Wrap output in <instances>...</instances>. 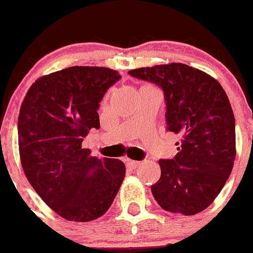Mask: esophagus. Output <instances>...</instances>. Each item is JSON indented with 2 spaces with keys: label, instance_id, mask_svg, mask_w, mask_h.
<instances>
[{
  "label": "esophagus",
  "instance_id": "34e87169",
  "mask_svg": "<svg viewBox=\"0 0 253 253\" xmlns=\"http://www.w3.org/2000/svg\"><path fill=\"white\" fill-rule=\"evenodd\" d=\"M126 165L130 167V169H136V167L140 166V162L139 161H132V160H129V161L126 162Z\"/></svg>",
  "mask_w": 253,
  "mask_h": 253
}]
</instances>
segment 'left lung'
I'll return each mask as SVG.
<instances>
[{
    "label": "left lung",
    "instance_id": "8db88e82",
    "mask_svg": "<svg viewBox=\"0 0 253 253\" xmlns=\"http://www.w3.org/2000/svg\"><path fill=\"white\" fill-rule=\"evenodd\" d=\"M129 75L164 91L167 130L181 136L176 156L159 161L161 177L151 186L155 201L167 211L201 212L234 167L235 117L226 93L216 80L184 64L140 67Z\"/></svg>",
    "mask_w": 253,
    "mask_h": 253
}]
</instances>
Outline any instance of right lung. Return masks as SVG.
Here are the masks:
<instances>
[{"label":"right lung","mask_w":253,"mask_h":253,"mask_svg":"<svg viewBox=\"0 0 253 253\" xmlns=\"http://www.w3.org/2000/svg\"><path fill=\"white\" fill-rule=\"evenodd\" d=\"M121 77L107 67H67L37 80L21 106L24 173L42 201L70 221L102 216L126 177L121 160L91 156L81 146L92 127L99 129V103Z\"/></svg>","instance_id":"add662e5"}]
</instances>
